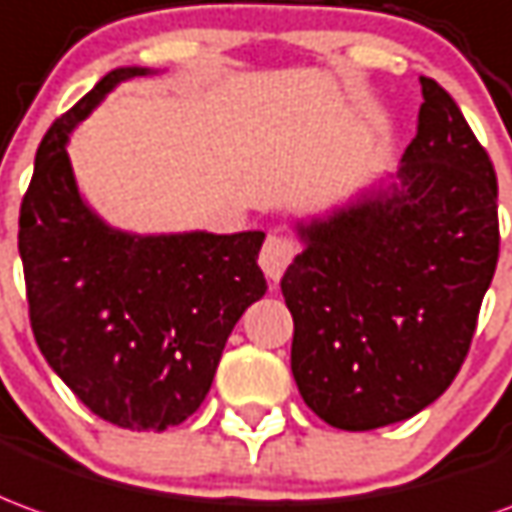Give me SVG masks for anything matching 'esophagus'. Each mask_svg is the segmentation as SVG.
Wrapping results in <instances>:
<instances>
[{"label":"esophagus","instance_id":"obj_1","mask_svg":"<svg viewBox=\"0 0 512 512\" xmlns=\"http://www.w3.org/2000/svg\"><path fill=\"white\" fill-rule=\"evenodd\" d=\"M293 255H296V244H293L291 238L268 235L266 244L260 249L257 263H260V268H263V274H266L268 280L280 282V277L285 274V268L291 266Z\"/></svg>","mask_w":512,"mask_h":512}]
</instances>
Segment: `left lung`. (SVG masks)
Wrapping results in <instances>:
<instances>
[{"label":"left lung","mask_w":512,"mask_h":512,"mask_svg":"<svg viewBox=\"0 0 512 512\" xmlns=\"http://www.w3.org/2000/svg\"><path fill=\"white\" fill-rule=\"evenodd\" d=\"M418 82L424 102L399 171L296 221L302 252L280 280L293 380L338 430L413 418L452 385L499 260L488 152L455 99Z\"/></svg>","instance_id":"left-lung-1"}]
</instances>
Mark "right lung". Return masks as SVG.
Returning <instances> with one entry per match:
<instances>
[{
  "instance_id": "add662e5",
  "label": "right lung",
  "mask_w": 512,
  "mask_h": 512,
  "mask_svg": "<svg viewBox=\"0 0 512 512\" xmlns=\"http://www.w3.org/2000/svg\"><path fill=\"white\" fill-rule=\"evenodd\" d=\"M157 71L121 66L49 127L21 202L19 255L41 355L82 405L124 430L163 432L205 402L232 327L266 293V232H127L85 202L71 132L116 85Z\"/></svg>"
}]
</instances>
